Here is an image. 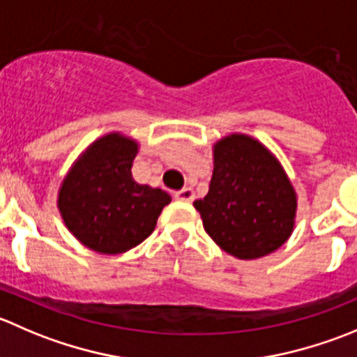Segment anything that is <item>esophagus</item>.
Segmentation results:
<instances>
[{
    "label": "esophagus",
    "mask_w": 357,
    "mask_h": 357,
    "mask_svg": "<svg viewBox=\"0 0 357 357\" xmlns=\"http://www.w3.org/2000/svg\"><path fill=\"white\" fill-rule=\"evenodd\" d=\"M174 199L179 200V202H193V199H195V192H193L192 188H183L174 193Z\"/></svg>",
    "instance_id": "1"
}]
</instances>
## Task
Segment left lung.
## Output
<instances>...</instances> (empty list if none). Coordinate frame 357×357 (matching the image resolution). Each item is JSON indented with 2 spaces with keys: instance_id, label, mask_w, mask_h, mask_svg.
Segmentation results:
<instances>
[{
  "instance_id": "1",
  "label": "left lung",
  "mask_w": 357,
  "mask_h": 357,
  "mask_svg": "<svg viewBox=\"0 0 357 357\" xmlns=\"http://www.w3.org/2000/svg\"><path fill=\"white\" fill-rule=\"evenodd\" d=\"M193 206L204 230L223 251L255 259L288 241L296 195L271 151L252 137L231 134L214 146L209 192Z\"/></svg>"
}]
</instances>
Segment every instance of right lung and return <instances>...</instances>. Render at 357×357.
<instances>
[{
    "label": "right lung",
    "instance_id": "1",
    "mask_svg": "<svg viewBox=\"0 0 357 357\" xmlns=\"http://www.w3.org/2000/svg\"><path fill=\"white\" fill-rule=\"evenodd\" d=\"M136 141L108 134L73 165L59 190L66 227L86 248L119 255L150 237L171 195L134 181Z\"/></svg>",
    "mask_w": 357,
    "mask_h": 357
}]
</instances>
